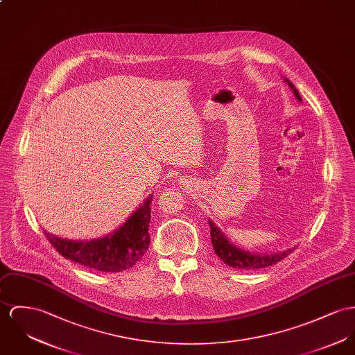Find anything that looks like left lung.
<instances>
[{
  "label": "left lung",
  "mask_w": 355,
  "mask_h": 355,
  "mask_svg": "<svg viewBox=\"0 0 355 355\" xmlns=\"http://www.w3.org/2000/svg\"><path fill=\"white\" fill-rule=\"evenodd\" d=\"M286 83L291 86V89L293 90L296 98L301 101L300 94L297 92V89L295 87V85L289 80H285ZM209 227H211V241L214 250L216 252L218 258L228 265L232 269H238V270H254V269H265L268 266L275 265L277 262L282 261L285 257H288L293 250L289 248L286 251L282 252H274V254H252V252H247L245 250L238 248L236 245L230 243V241H227L225 235L218 230V227L208 220Z\"/></svg>",
  "instance_id": "left-lung-1"
}]
</instances>
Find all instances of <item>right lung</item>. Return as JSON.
<instances>
[{
    "label": "right lung",
    "mask_w": 355,
    "mask_h": 355,
    "mask_svg": "<svg viewBox=\"0 0 355 355\" xmlns=\"http://www.w3.org/2000/svg\"><path fill=\"white\" fill-rule=\"evenodd\" d=\"M151 196L110 236L73 242L44 232L55 250L66 259L98 272L117 273L137 265L150 245Z\"/></svg>",
    "instance_id": "right-lung-1"
}]
</instances>
